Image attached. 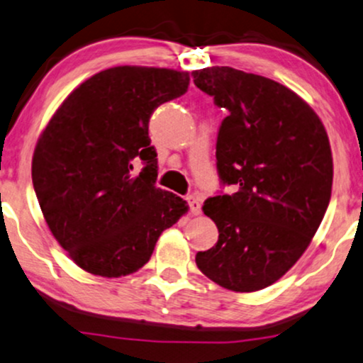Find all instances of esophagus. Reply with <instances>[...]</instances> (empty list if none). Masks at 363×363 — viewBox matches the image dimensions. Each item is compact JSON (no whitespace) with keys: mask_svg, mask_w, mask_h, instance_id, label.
<instances>
[{"mask_svg":"<svg viewBox=\"0 0 363 363\" xmlns=\"http://www.w3.org/2000/svg\"><path fill=\"white\" fill-rule=\"evenodd\" d=\"M186 202H189V207H190L191 216H199V213L202 212V205H200V200L196 199V196L190 195L189 199H186Z\"/></svg>","mask_w":363,"mask_h":363,"instance_id":"obj_1","label":"esophagus"}]
</instances>
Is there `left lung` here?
Returning <instances> with one entry per match:
<instances>
[{
  "instance_id": "8db88e82",
  "label": "left lung",
  "mask_w": 363,
  "mask_h": 363,
  "mask_svg": "<svg viewBox=\"0 0 363 363\" xmlns=\"http://www.w3.org/2000/svg\"><path fill=\"white\" fill-rule=\"evenodd\" d=\"M229 113L217 136V172L232 195L210 196L203 213L218 240L196 252L208 279L237 293L267 288L303 256L328 208L333 158L315 111L279 82L232 67L191 72Z\"/></svg>"
}]
</instances>
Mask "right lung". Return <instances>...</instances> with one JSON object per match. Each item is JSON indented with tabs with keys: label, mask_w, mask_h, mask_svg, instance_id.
Returning a JSON list of instances; mask_svg holds the SVG:
<instances>
[{
	"label": "right lung",
	"mask_w": 363,
	"mask_h": 363,
	"mask_svg": "<svg viewBox=\"0 0 363 363\" xmlns=\"http://www.w3.org/2000/svg\"><path fill=\"white\" fill-rule=\"evenodd\" d=\"M189 84V72L172 69L102 70L72 91L40 134L35 194L57 242L84 271H138L161 232L189 210L180 196L156 189L158 158L147 134L156 107L183 96Z\"/></svg>",
	"instance_id": "add662e5"
}]
</instances>
